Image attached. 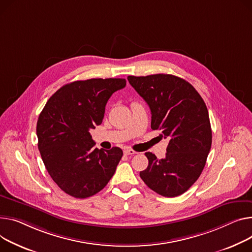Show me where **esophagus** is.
I'll return each mask as SVG.
<instances>
[{
  "label": "esophagus",
  "mask_w": 252,
  "mask_h": 252,
  "mask_svg": "<svg viewBox=\"0 0 252 252\" xmlns=\"http://www.w3.org/2000/svg\"><path fill=\"white\" fill-rule=\"evenodd\" d=\"M124 153H125V155H135L137 152H136V151L129 149V148H126V149L124 150Z\"/></svg>",
  "instance_id": "obj_1"
}]
</instances>
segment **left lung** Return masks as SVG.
Instances as JSON below:
<instances>
[{
	"label": "left lung",
	"instance_id": "left-lung-1",
	"mask_svg": "<svg viewBox=\"0 0 252 252\" xmlns=\"http://www.w3.org/2000/svg\"><path fill=\"white\" fill-rule=\"evenodd\" d=\"M127 80L151 109V128L169 140L163 159L145 153L149 165L140 176L160 195H180L197 180L211 150L206 103L191 84L173 75L128 76Z\"/></svg>",
	"mask_w": 252,
	"mask_h": 252
}]
</instances>
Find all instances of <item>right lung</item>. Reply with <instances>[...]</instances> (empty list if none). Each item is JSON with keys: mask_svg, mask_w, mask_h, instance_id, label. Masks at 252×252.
<instances>
[{"mask_svg": "<svg viewBox=\"0 0 252 252\" xmlns=\"http://www.w3.org/2000/svg\"><path fill=\"white\" fill-rule=\"evenodd\" d=\"M126 85L120 78L75 81L60 88L40 112L39 152L48 174L66 194L92 196L113 176L123 150L95 148L90 129L101 125L108 99Z\"/></svg>", "mask_w": 252, "mask_h": 252, "instance_id": "add662e5", "label": "right lung"}]
</instances>
